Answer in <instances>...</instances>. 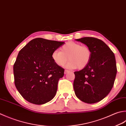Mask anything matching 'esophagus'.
Returning <instances> with one entry per match:
<instances>
[{
	"label": "esophagus",
	"instance_id": "esophagus-1",
	"mask_svg": "<svg viewBox=\"0 0 126 126\" xmlns=\"http://www.w3.org/2000/svg\"><path fill=\"white\" fill-rule=\"evenodd\" d=\"M68 72H69V71H68V70H65V72H64V73L66 74Z\"/></svg>",
	"mask_w": 126,
	"mask_h": 126
}]
</instances>
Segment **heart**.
<instances>
[{
	"instance_id": "obj_1",
	"label": "heart",
	"mask_w": 126,
	"mask_h": 126,
	"mask_svg": "<svg viewBox=\"0 0 126 126\" xmlns=\"http://www.w3.org/2000/svg\"><path fill=\"white\" fill-rule=\"evenodd\" d=\"M91 58V51L89 47L79 43L68 42L63 46L60 51L55 50L52 58L56 65L63 66L68 61L66 67L69 69H83L88 65Z\"/></svg>"
}]
</instances>
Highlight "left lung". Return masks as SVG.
I'll use <instances>...</instances> for the list:
<instances>
[{
    "instance_id": "1",
    "label": "left lung",
    "mask_w": 126,
    "mask_h": 126,
    "mask_svg": "<svg viewBox=\"0 0 126 126\" xmlns=\"http://www.w3.org/2000/svg\"><path fill=\"white\" fill-rule=\"evenodd\" d=\"M76 40L88 46L91 58L85 67L74 72V92L80 101L95 103L104 98L113 87L117 73L115 55L98 38L85 37Z\"/></svg>"
}]
</instances>
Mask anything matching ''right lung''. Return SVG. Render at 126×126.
Here are the masks:
<instances>
[{
    "instance_id": "right-lung-1",
    "label": "right lung",
    "mask_w": 126,
    "mask_h": 126,
    "mask_svg": "<svg viewBox=\"0 0 126 126\" xmlns=\"http://www.w3.org/2000/svg\"><path fill=\"white\" fill-rule=\"evenodd\" d=\"M64 43L36 38L18 53L14 65L15 84L31 103L45 104L55 96L64 69L54 62L52 54Z\"/></svg>"
}]
</instances>
